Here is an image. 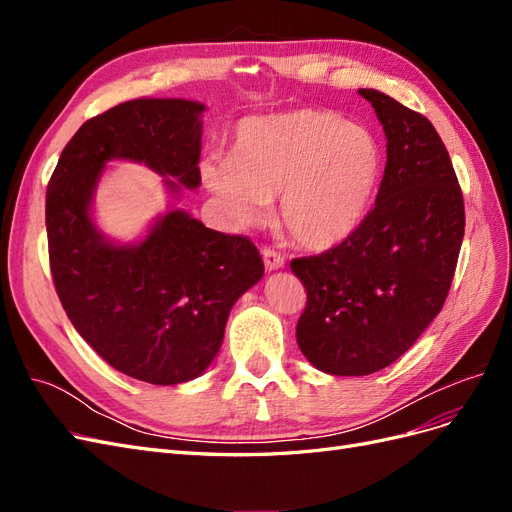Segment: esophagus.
Instances as JSON below:
<instances>
[{"mask_svg":"<svg viewBox=\"0 0 512 512\" xmlns=\"http://www.w3.org/2000/svg\"><path fill=\"white\" fill-rule=\"evenodd\" d=\"M262 260H265V267L269 271L284 267V256L277 250H273V247H262Z\"/></svg>","mask_w":512,"mask_h":512,"instance_id":"obj_1","label":"esophagus"}]
</instances>
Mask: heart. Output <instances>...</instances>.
Instances as JSON below:
<instances>
[{
	"label": "heart",
	"mask_w": 512,
	"mask_h": 512,
	"mask_svg": "<svg viewBox=\"0 0 512 512\" xmlns=\"http://www.w3.org/2000/svg\"><path fill=\"white\" fill-rule=\"evenodd\" d=\"M382 170L369 130L331 111H299L245 119L230 158L203 164V177L239 226L265 220L280 194V220L309 250L346 241L365 220Z\"/></svg>",
	"instance_id": "b5f03b06"
}]
</instances>
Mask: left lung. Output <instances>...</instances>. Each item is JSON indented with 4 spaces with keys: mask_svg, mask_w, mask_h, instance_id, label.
<instances>
[{
    "mask_svg": "<svg viewBox=\"0 0 512 512\" xmlns=\"http://www.w3.org/2000/svg\"><path fill=\"white\" fill-rule=\"evenodd\" d=\"M386 134L376 205L331 250L290 260L307 290L297 322L305 359L333 376L397 361L451 290L466 228L451 156L431 121L376 89H359Z\"/></svg>",
    "mask_w": 512,
    "mask_h": 512,
    "instance_id": "left-lung-1",
    "label": "left lung"
}]
</instances>
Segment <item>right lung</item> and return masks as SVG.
Instances as JSON below:
<instances>
[{
  "instance_id": "obj_1",
  "label": "right lung",
  "mask_w": 512,
  "mask_h": 512,
  "mask_svg": "<svg viewBox=\"0 0 512 512\" xmlns=\"http://www.w3.org/2000/svg\"><path fill=\"white\" fill-rule=\"evenodd\" d=\"M203 104L132 100L87 119L64 147L46 188L51 275L74 329L121 374L179 384L218 354L230 307L265 265L243 235L205 228L168 211L138 245L108 243L89 203L108 160L145 162L185 185H200ZM177 192L179 184L166 179Z\"/></svg>"
}]
</instances>
